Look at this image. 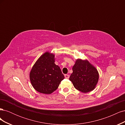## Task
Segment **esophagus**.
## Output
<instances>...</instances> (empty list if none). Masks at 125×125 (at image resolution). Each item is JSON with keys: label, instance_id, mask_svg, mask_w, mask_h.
Returning a JSON list of instances; mask_svg holds the SVG:
<instances>
[{"label": "esophagus", "instance_id": "esophagus-1", "mask_svg": "<svg viewBox=\"0 0 125 125\" xmlns=\"http://www.w3.org/2000/svg\"><path fill=\"white\" fill-rule=\"evenodd\" d=\"M65 77L66 78L68 79V78H69V74H65Z\"/></svg>", "mask_w": 125, "mask_h": 125}]
</instances>
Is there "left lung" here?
<instances>
[{
	"label": "left lung",
	"instance_id": "left-lung-1",
	"mask_svg": "<svg viewBox=\"0 0 125 125\" xmlns=\"http://www.w3.org/2000/svg\"><path fill=\"white\" fill-rule=\"evenodd\" d=\"M73 70L69 79L75 89L86 93L95 88L99 80V73L88 61L77 60Z\"/></svg>",
	"mask_w": 125,
	"mask_h": 125
}]
</instances>
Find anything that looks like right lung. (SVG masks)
<instances>
[{"label":"right lung","instance_id":"1","mask_svg":"<svg viewBox=\"0 0 125 125\" xmlns=\"http://www.w3.org/2000/svg\"><path fill=\"white\" fill-rule=\"evenodd\" d=\"M30 78L37 91L51 94L58 88L65 77L60 67L55 65L54 55L47 52L42 55L33 66Z\"/></svg>","mask_w":125,"mask_h":125}]
</instances>
